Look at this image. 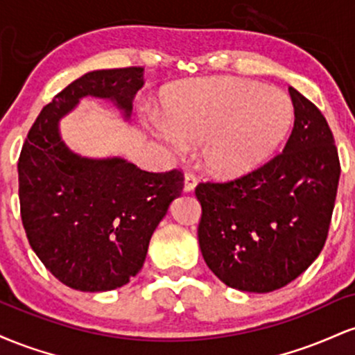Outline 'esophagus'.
<instances>
[{
	"instance_id": "1",
	"label": "esophagus",
	"mask_w": 355,
	"mask_h": 355,
	"mask_svg": "<svg viewBox=\"0 0 355 355\" xmlns=\"http://www.w3.org/2000/svg\"><path fill=\"white\" fill-rule=\"evenodd\" d=\"M195 187H197V178H195L191 173H187L185 175V185H183V190H185L187 193H190V191L195 190Z\"/></svg>"
}]
</instances>
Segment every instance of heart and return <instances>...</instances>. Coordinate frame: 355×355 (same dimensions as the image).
<instances>
[{
	"mask_svg": "<svg viewBox=\"0 0 355 355\" xmlns=\"http://www.w3.org/2000/svg\"><path fill=\"white\" fill-rule=\"evenodd\" d=\"M164 115L148 116L166 148L200 144V164L218 178H239L266 164L287 137L294 107L285 93L237 78L189 80L164 95Z\"/></svg>",
	"mask_w": 355,
	"mask_h": 355,
	"instance_id": "heart-1",
	"label": "heart"
}]
</instances>
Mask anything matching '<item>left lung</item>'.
<instances>
[{
    "mask_svg": "<svg viewBox=\"0 0 355 355\" xmlns=\"http://www.w3.org/2000/svg\"><path fill=\"white\" fill-rule=\"evenodd\" d=\"M294 128L282 153L229 183H200L198 243L223 284L242 292L277 291L320 254L336 203L340 165L320 110L288 88Z\"/></svg>",
    "mask_w": 355,
    "mask_h": 355,
    "instance_id": "obj_1",
    "label": "left lung"
}]
</instances>
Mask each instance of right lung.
<instances>
[{
    "instance_id": "1",
    "label": "right lung",
    "mask_w": 355,
    "mask_h": 355,
    "mask_svg": "<svg viewBox=\"0 0 355 355\" xmlns=\"http://www.w3.org/2000/svg\"><path fill=\"white\" fill-rule=\"evenodd\" d=\"M144 83V68L85 73L42 110L19 155L26 237L44 267L75 291L128 284L144 267L170 203L182 195L178 170L152 173L121 157H83L61 138L60 121L87 96L110 101L130 123Z\"/></svg>"
}]
</instances>
